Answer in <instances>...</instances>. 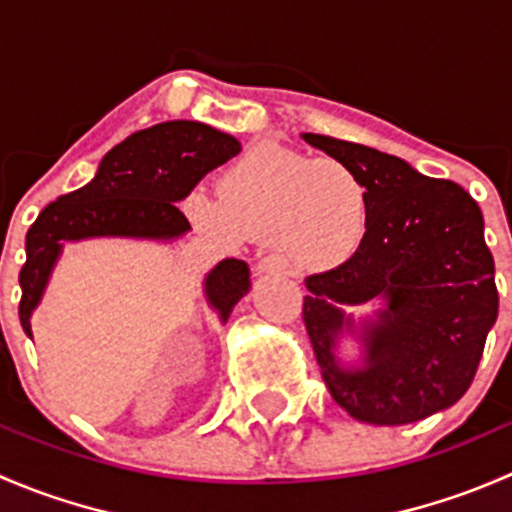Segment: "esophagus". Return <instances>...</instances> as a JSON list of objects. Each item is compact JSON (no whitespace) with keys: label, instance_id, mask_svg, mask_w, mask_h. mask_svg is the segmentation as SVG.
Listing matches in <instances>:
<instances>
[{"label":"esophagus","instance_id":"esophagus-1","mask_svg":"<svg viewBox=\"0 0 512 512\" xmlns=\"http://www.w3.org/2000/svg\"><path fill=\"white\" fill-rule=\"evenodd\" d=\"M255 272L257 275H285L287 265L282 262V257L267 255V257H262V260H257Z\"/></svg>","mask_w":512,"mask_h":512}]
</instances>
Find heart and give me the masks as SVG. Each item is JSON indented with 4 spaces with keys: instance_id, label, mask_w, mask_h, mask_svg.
Listing matches in <instances>:
<instances>
[{
    "instance_id": "obj_1",
    "label": "heart",
    "mask_w": 512,
    "mask_h": 512,
    "mask_svg": "<svg viewBox=\"0 0 512 512\" xmlns=\"http://www.w3.org/2000/svg\"><path fill=\"white\" fill-rule=\"evenodd\" d=\"M190 223L230 245L270 242L299 270H329L361 250L371 223L366 180L334 158L257 143L223 170L218 195L193 190Z\"/></svg>"
}]
</instances>
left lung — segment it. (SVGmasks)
<instances>
[{"label": "left lung", "instance_id": "obj_1", "mask_svg": "<svg viewBox=\"0 0 512 512\" xmlns=\"http://www.w3.org/2000/svg\"><path fill=\"white\" fill-rule=\"evenodd\" d=\"M309 146L352 165L371 193L361 250L307 277L302 319L332 399L356 421L401 426L456 404L471 386L498 317L495 265L483 215L458 183L426 178L361 143L304 133ZM374 296L387 309L367 333L370 366L342 372L331 347L343 315L334 301Z\"/></svg>", "mask_w": 512, "mask_h": 512}]
</instances>
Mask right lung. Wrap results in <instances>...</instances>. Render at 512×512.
Instances as JSON below:
<instances>
[{
    "label": "right lung",
    "mask_w": 512,
    "mask_h": 512,
    "mask_svg": "<svg viewBox=\"0 0 512 512\" xmlns=\"http://www.w3.org/2000/svg\"><path fill=\"white\" fill-rule=\"evenodd\" d=\"M240 143L198 121H168L138 131L106 153L96 178L74 193L46 205L27 232V262L19 272L22 299L19 322L32 337L29 317L39 304L61 240L98 235L170 237L190 230L175 203L183 200L205 173L240 153ZM250 287L247 262L223 260L208 275L205 289L223 319Z\"/></svg>",
    "instance_id": "right-lung-1"
}]
</instances>
